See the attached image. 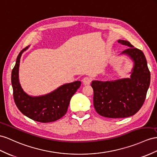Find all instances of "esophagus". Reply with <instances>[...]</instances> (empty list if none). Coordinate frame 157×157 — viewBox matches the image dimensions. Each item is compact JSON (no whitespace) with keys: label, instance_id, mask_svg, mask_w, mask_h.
Listing matches in <instances>:
<instances>
[{"label":"esophagus","instance_id":"esophagus-1","mask_svg":"<svg viewBox=\"0 0 157 157\" xmlns=\"http://www.w3.org/2000/svg\"><path fill=\"white\" fill-rule=\"evenodd\" d=\"M82 81L84 85H90L92 81V79L90 77H85L83 79Z\"/></svg>","mask_w":157,"mask_h":157}]
</instances>
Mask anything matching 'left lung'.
<instances>
[{"label":"left lung","mask_w":157,"mask_h":157,"mask_svg":"<svg viewBox=\"0 0 157 157\" xmlns=\"http://www.w3.org/2000/svg\"><path fill=\"white\" fill-rule=\"evenodd\" d=\"M118 42L128 48L121 54L133 62L130 78L113 81H92L94 105L100 115L109 118H124L134 115L143 106L150 85L151 74L143 52L126 40Z\"/></svg>","instance_id":"obj_1"}]
</instances>
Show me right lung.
<instances>
[{
  "instance_id": "add662e5",
  "label": "right lung",
  "mask_w": 157,
  "mask_h": 157,
  "mask_svg": "<svg viewBox=\"0 0 157 157\" xmlns=\"http://www.w3.org/2000/svg\"><path fill=\"white\" fill-rule=\"evenodd\" d=\"M29 48V46L20 52L12 71L14 102L21 113L31 119L40 123L55 121L66 113L70 99L81 86V82L63 84L46 95L31 96L27 94L20 83L18 74L21 56Z\"/></svg>"
}]
</instances>
